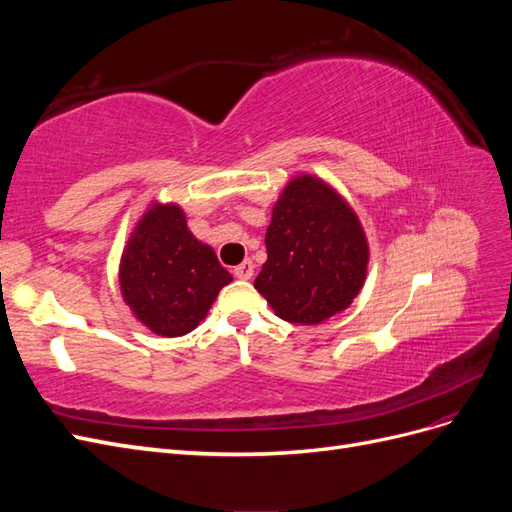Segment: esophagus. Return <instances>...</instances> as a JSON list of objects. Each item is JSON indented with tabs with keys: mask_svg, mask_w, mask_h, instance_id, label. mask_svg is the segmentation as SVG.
Wrapping results in <instances>:
<instances>
[{
	"mask_svg": "<svg viewBox=\"0 0 512 512\" xmlns=\"http://www.w3.org/2000/svg\"><path fill=\"white\" fill-rule=\"evenodd\" d=\"M235 277H239V280H252L254 275V262L252 260H243L239 267H235Z\"/></svg>",
	"mask_w": 512,
	"mask_h": 512,
	"instance_id": "34e87169",
	"label": "esophagus"
}]
</instances>
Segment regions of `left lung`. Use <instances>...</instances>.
Here are the masks:
<instances>
[{"mask_svg":"<svg viewBox=\"0 0 512 512\" xmlns=\"http://www.w3.org/2000/svg\"><path fill=\"white\" fill-rule=\"evenodd\" d=\"M267 262L256 290L294 324H318L352 303L365 284L363 226L331 185L301 175L277 200L267 228Z\"/></svg>","mask_w":512,"mask_h":512,"instance_id":"8db88e82","label":"left lung"}]
</instances>
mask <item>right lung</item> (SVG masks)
<instances>
[{
    "label": "right lung",
    "mask_w": 512,
    "mask_h": 512,
    "mask_svg": "<svg viewBox=\"0 0 512 512\" xmlns=\"http://www.w3.org/2000/svg\"><path fill=\"white\" fill-rule=\"evenodd\" d=\"M232 282L209 245L200 243L177 205L153 203L123 250V301L147 329L179 337L198 327L218 292Z\"/></svg>",
    "instance_id": "right-lung-1"
}]
</instances>
